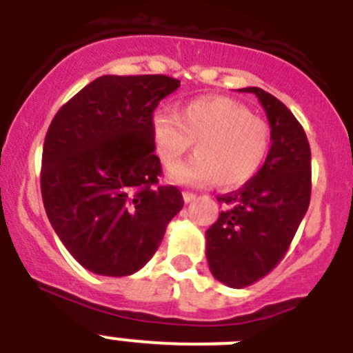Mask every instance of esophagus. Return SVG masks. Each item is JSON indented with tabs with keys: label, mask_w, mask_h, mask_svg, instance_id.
<instances>
[{
	"label": "esophagus",
	"mask_w": 353,
	"mask_h": 353,
	"mask_svg": "<svg viewBox=\"0 0 353 353\" xmlns=\"http://www.w3.org/2000/svg\"><path fill=\"white\" fill-rule=\"evenodd\" d=\"M194 199H196L194 192L183 191V201H185V203H191V201H194Z\"/></svg>",
	"instance_id": "34e87169"
}]
</instances>
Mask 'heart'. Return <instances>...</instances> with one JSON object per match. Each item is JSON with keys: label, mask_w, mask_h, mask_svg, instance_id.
<instances>
[{"label": "heart", "mask_w": 353, "mask_h": 353, "mask_svg": "<svg viewBox=\"0 0 353 353\" xmlns=\"http://www.w3.org/2000/svg\"><path fill=\"white\" fill-rule=\"evenodd\" d=\"M150 138L159 162L171 170L196 141V155L170 173L173 182L210 183L223 189L244 185L269 155L270 127L240 102L226 97H199L176 113L157 111Z\"/></svg>", "instance_id": "1"}]
</instances>
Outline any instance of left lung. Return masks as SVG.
Masks as SVG:
<instances>
[{
    "instance_id": "obj_1",
    "label": "left lung",
    "mask_w": 353,
    "mask_h": 353,
    "mask_svg": "<svg viewBox=\"0 0 353 353\" xmlns=\"http://www.w3.org/2000/svg\"><path fill=\"white\" fill-rule=\"evenodd\" d=\"M272 146L261 170L239 191L217 198L226 205L207 230V260L217 281L245 288L285 258L311 199V148L292 111L261 88Z\"/></svg>"
}]
</instances>
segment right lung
Masks as SVG:
<instances>
[{
    "mask_svg": "<svg viewBox=\"0 0 353 353\" xmlns=\"http://www.w3.org/2000/svg\"><path fill=\"white\" fill-rule=\"evenodd\" d=\"M180 86L162 76H102L60 108L42 152L43 207L65 248L84 269L130 276L155 254L183 207L161 185L150 121Z\"/></svg>",
    "mask_w": 353,
    "mask_h": 353,
    "instance_id": "1",
    "label": "right lung"
}]
</instances>
